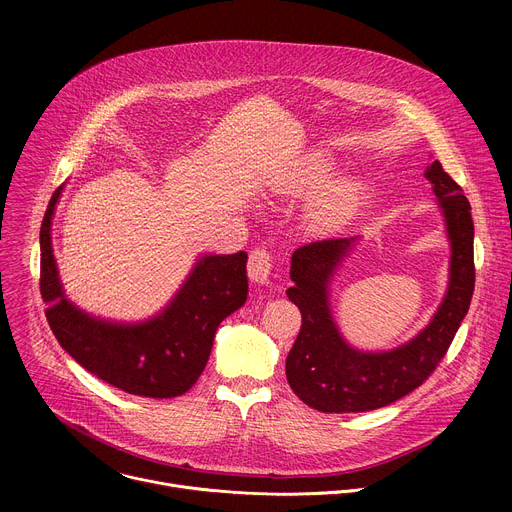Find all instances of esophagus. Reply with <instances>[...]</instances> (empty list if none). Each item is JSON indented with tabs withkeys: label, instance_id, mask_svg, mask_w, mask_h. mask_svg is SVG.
I'll return each instance as SVG.
<instances>
[{
	"label": "esophagus",
	"instance_id": "34e87169",
	"mask_svg": "<svg viewBox=\"0 0 512 512\" xmlns=\"http://www.w3.org/2000/svg\"><path fill=\"white\" fill-rule=\"evenodd\" d=\"M271 269H273V257L267 249L257 247L251 251L249 255V263H247V271L251 281L255 283H267L271 277Z\"/></svg>",
	"mask_w": 512,
	"mask_h": 512
}]
</instances>
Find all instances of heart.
<instances>
[{
	"instance_id": "1",
	"label": "heart",
	"mask_w": 512,
	"mask_h": 512,
	"mask_svg": "<svg viewBox=\"0 0 512 512\" xmlns=\"http://www.w3.org/2000/svg\"><path fill=\"white\" fill-rule=\"evenodd\" d=\"M328 166L320 158L306 160L302 172H300V184H318L326 178ZM356 206V190L348 184L332 186L328 192L322 194V198L316 202L314 218L320 227L332 229L344 225L352 216Z\"/></svg>"
}]
</instances>
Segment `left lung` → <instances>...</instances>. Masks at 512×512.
Masks as SVG:
<instances>
[{
  "instance_id": "left-lung-1",
  "label": "left lung",
  "mask_w": 512,
  "mask_h": 512,
  "mask_svg": "<svg viewBox=\"0 0 512 512\" xmlns=\"http://www.w3.org/2000/svg\"><path fill=\"white\" fill-rule=\"evenodd\" d=\"M442 206L452 245L450 283L431 322L389 352H362L338 332L328 285L356 237L304 245L291 255L285 294L302 312V328L285 358L287 383L306 405L324 413H360L395 403L417 389L446 356L474 294V223L462 188L440 162L425 168Z\"/></svg>"
}]
</instances>
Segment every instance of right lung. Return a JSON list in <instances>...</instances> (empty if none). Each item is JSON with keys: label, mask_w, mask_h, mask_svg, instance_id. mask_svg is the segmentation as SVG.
I'll list each match as a JSON object with an SVG mask.
<instances>
[{"label": "right lung", "mask_w": 512, "mask_h": 512, "mask_svg": "<svg viewBox=\"0 0 512 512\" xmlns=\"http://www.w3.org/2000/svg\"><path fill=\"white\" fill-rule=\"evenodd\" d=\"M52 194L40 227V294L60 346L101 381L139 397L184 395L202 375L214 332L247 302V253L204 255L174 300L154 318L117 324L70 304L52 255Z\"/></svg>", "instance_id": "1"}]
</instances>
